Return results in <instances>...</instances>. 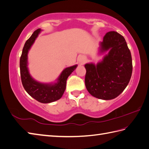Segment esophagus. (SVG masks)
Instances as JSON below:
<instances>
[{
	"label": "esophagus",
	"mask_w": 149,
	"mask_h": 149,
	"mask_svg": "<svg viewBox=\"0 0 149 149\" xmlns=\"http://www.w3.org/2000/svg\"><path fill=\"white\" fill-rule=\"evenodd\" d=\"M78 61H79V62H80L81 64H84L85 63V62L86 61V58L84 57H80V58H79Z\"/></svg>",
	"instance_id": "34e87169"
}]
</instances>
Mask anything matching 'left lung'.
<instances>
[{"instance_id":"1","label":"left lung","mask_w":149,"mask_h":149,"mask_svg":"<svg viewBox=\"0 0 149 149\" xmlns=\"http://www.w3.org/2000/svg\"><path fill=\"white\" fill-rule=\"evenodd\" d=\"M100 45L101 52H109L97 65H85V87L92 96L110 100L119 95L130 82L132 57L124 38L117 32H107Z\"/></svg>"}]
</instances>
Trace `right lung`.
Masks as SVG:
<instances>
[{
    "instance_id": "right-lung-1",
    "label": "right lung",
    "mask_w": 149,
    "mask_h": 149,
    "mask_svg": "<svg viewBox=\"0 0 149 149\" xmlns=\"http://www.w3.org/2000/svg\"><path fill=\"white\" fill-rule=\"evenodd\" d=\"M41 29L35 31L25 42L19 60L20 76L23 86L26 92L36 100L42 103H49L61 99L65 90L66 81L77 65L65 68L54 84H45L34 80L30 75L27 68V54L31 46L38 37Z\"/></svg>"
}]
</instances>
